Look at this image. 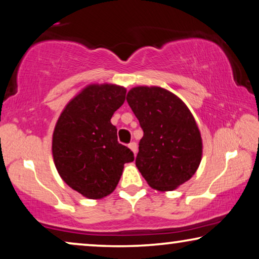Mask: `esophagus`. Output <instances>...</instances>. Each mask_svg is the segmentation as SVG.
<instances>
[{
  "label": "esophagus",
  "instance_id": "obj_1",
  "mask_svg": "<svg viewBox=\"0 0 259 259\" xmlns=\"http://www.w3.org/2000/svg\"><path fill=\"white\" fill-rule=\"evenodd\" d=\"M128 147L131 148V151H132V152H133V153H134V155H136V154H137V151H138V147H137V143H134V141H133V143H131V144H128Z\"/></svg>",
  "mask_w": 259,
  "mask_h": 259
}]
</instances>
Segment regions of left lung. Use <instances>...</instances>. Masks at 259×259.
Wrapping results in <instances>:
<instances>
[{
    "label": "left lung",
    "mask_w": 259,
    "mask_h": 259,
    "mask_svg": "<svg viewBox=\"0 0 259 259\" xmlns=\"http://www.w3.org/2000/svg\"><path fill=\"white\" fill-rule=\"evenodd\" d=\"M126 100L144 131L138 169L152 189L176 190L196 173L203 155L192 113L182 99L157 86L133 87Z\"/></svg>",
    "instance_id": "1"
}]
</instances>
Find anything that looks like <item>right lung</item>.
Listing matches in <instances>:
<instances>
[{
	"instance_id": "1",
	"label": "right lung",
	"mask_w": 259,
	"mask_h": 259,
	"mask_svg": "<svg viewBox=\"0 0 259 259\" xmlns=\"http://www.w3.org/2000/svg\"><path fill=\"white\" fill-rule=\"evenodd\" d=\"M126 88L92 83L63 108L53 132L52 152L60 177L88 199H101L118 185L133 152L118 143L111 119L125 101Z\"/></svg>"
}]
</instances>
